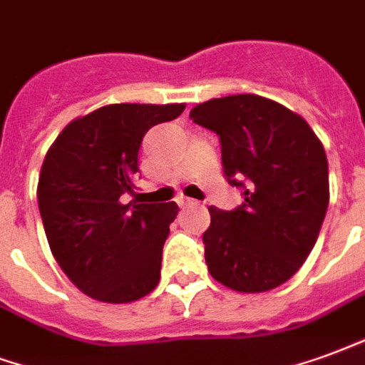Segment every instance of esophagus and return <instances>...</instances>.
I'll return each instance as SVG.
<instances>
[{"label": "esophagus", "instance_id": "esophagus-1", "mask_svg": "<svg viewBox=\"0 0 365 365\" xmlns=\"http://www.w3.org/2000/svg\"><path fill=\"white\" fill-rule=\"evenodd\" d=\"M178 205H180L182 209H190V207H195L197 201H193V199H185V197H180V199H178Z\"/></svg>", "mask_w": 365, "mask_h": 365}]
</instances>
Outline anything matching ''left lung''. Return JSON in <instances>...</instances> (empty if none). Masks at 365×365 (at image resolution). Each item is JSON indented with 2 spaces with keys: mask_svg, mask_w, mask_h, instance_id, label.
<instances>
[{
  "mask_svg": "<svg viewBox=\"0 0 365 365\" xmlns=\"http://www.w3.org/2000/svg\"><path fill=\"white\" fill-rule=\"evenodd\" d=\"M190 118L218 135L224 175L244 195L234 210L209 207L203 244L212 279L251 294L284 284L325 220V148L302 115L257 94L207 100Z\"/></svg>",
  "mask_w": 365,
  "mask_h": 365,
  "instance_id": "1",
  "label": "left lung"
}]
</instances>
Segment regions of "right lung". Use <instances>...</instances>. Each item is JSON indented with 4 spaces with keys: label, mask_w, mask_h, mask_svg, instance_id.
I'll return each instance as SVG.
<instances>
[{
    "label": "right lung",
    "mask_w": 365,
    "mask_h": 365,
    "mask_svg": "<svg viewBox=\"0 0 365 365\" xmlns=\"http://www.w3.org/2000/svg\"><path fill=\"white\" fill-rule=\"evenodd\" d=\"M185 104H110L73 120L46 153L38 209L53 257L73 284L106 304L141 299L160 280L175 203L135 195L145 133Z\"/></svg>",
    "instance_id": "1"
}]
</instances>
